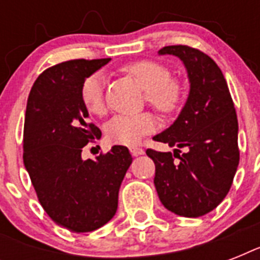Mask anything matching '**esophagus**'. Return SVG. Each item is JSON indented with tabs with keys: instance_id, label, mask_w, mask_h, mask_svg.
Wrapping results in <instances>:
<instances>
[{
	"instance_id": "esophagus-1",
	"label": "esophagus",
	"mask_w": 260,
	"mask_h": 260,
	"mask_svg": "<svg viewBox=\"0 0 260 260\" xmlns=\"http://www.w3.org/2000/svg\"><path fill=\"white\" fill-rule=\"evenodd\" d=\"M129 151L134 156H139V155L144 154V150H143V148H139V147H131Z\"/></svg>"
}]
</instances>
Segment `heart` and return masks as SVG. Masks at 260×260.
Segmentation results:
<instances>
[{
	"label": "heart",
	"instance_id": "heart-1",
	"mask_svg": "<svg viewBox=\"0 0 260 260\" xmlns=\"http://www.w3.org/2000/svg\"><path fill=\"white\" fill-rule=\"evenodd\" d=\"M124 71L134 77L146 90V100L160 113L169 114L178 109L183 98V87L169 67L155 60H138L124 66ZM81 100L91 114L105 113V78L100 73L89 75L81 85ZM156 129V120L152 114L116 116L105 126L106 138L122 146H136L147 135Z\"/></svg>",
	"mask_w": 260,
	"mask_h": 260
}]
</instances>
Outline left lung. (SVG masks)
Masks as SVG:
<instances>
[{"label": "left lung", "instance_id": "1", "mask_svg": "<svg viewBox=\"0 0 260 260\" xmlns=\"http://www.w3.org/2000/svg\"><path fill=\"white\" fill-rule=\"evenodd\" d=\"M159 54L183 62L190 93L173 125L154 136L155 142L177 147L174 155L151 148L146 154L155 163L154 183L165 208L183 217H200L225 198L238 170L236 110L225 78L210 56L181 44L163 47Z\"/></svg>", "mask_w": 260, "mask_h": 260}]
</instances>
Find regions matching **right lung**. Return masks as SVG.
Here are the masks:
<instances>
[{
	"instance_id": "add662e5",
	"label": "right lung",
	"mask_w": 260,
	"mask_h": 260,
	"mask_svg": "<svg viewBox=\"0 0 260 260\" xmlns=\"http://www.w3.org/2000/svg\"><path fill=\"white\" fill-rule=\"evenodd\" d=\"M110 59H73L39 75L26 102L22 159L38 200L58 225L91 232L117 210L118 190L132 163L129 150L114 146L95 160L82 159L101 131L87 122L81 85Z\"/></svg>"
}]
</instances>
